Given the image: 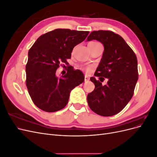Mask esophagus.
I'll use <instances>...</instances> for the list:
<instances>
[{
  "label": "esophagus",
  "mask_w": 157,
  "mask_h": 157,
  "mask_svg": "<svg viewBox=\"0 0 157 157\" xmlns=\"http://www.w3.org/2000/svg\"><path fill=\"white\" fill-rule=\"evenodd\" d=\"M89 80H90V78L88 77V76L87 75H85V77H84V82H88Z\"/></svg>",
  "instance_id": "1"
}]
</instances>
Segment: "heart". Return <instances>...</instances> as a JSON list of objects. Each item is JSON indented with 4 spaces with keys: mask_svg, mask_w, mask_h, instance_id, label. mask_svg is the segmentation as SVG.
<instances>
[{
    "mask_svg": "<svg viewBox=\"0 0 157 157\" xmlns=\"http://www.w3.org/2000/svg\"><path fill=\"white\" fill-rule=\"evenodd\" d=\"M98 44H100V43L99 42H96V41H90L88 46H96V45H98ZM94 67V65H90V64H88V65H82L81 66V69L84 70L86 71V73H90L91 71H92V69Z\"/></svg>",
    "mask_w": 157,
    "mask_h": 157,
    "instance_id": "heart-1",
    "label": "heart"
}]
</instances>
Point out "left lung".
<instances>
[{
	"mask_svg": "<svg viewBox=\"0 0 157 157\" xmlns=\"http://www.w3.org/2000/svg\"><path fill=\"white\" fill-rule=\"evenodd\" d=\"M97 40L104 46L102 58L90 80L95 84L88 94L90 108L99 115L111 117L121 112L134 95L138 79L137 60L134 52L119 35L111 31H94L87 41ZM108 83L102 85L105 78Z\"/></svg>",
	"mask_w": 157,
	"mask_h": 157,
	"instance_id": "8db88e82",
	"label": "left lung"
}]
</instances>
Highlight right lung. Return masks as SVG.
Listing matches in <instances>:
<instances>
[{
	"mask_svg": "<svg viewBox=\"0 0 157 157\" xmlns=\"http://www.w3.org/2000/svg\"><path fill=\"white\" fill-rule=\"evenodd\" d=\"M89 31L56 29L42 35L28 52L26 86L35 105L46 112H56L67 105L71 90L83 82L81 71L67 65L61 77L56 72L61 63L69 64L74 47L85 40Z\"/></svg>",
	"mask_w": 157,
	"mask_h": 157,
	"instance_id": "obj_1",
	"label": "right lung"
}]
</instances>
